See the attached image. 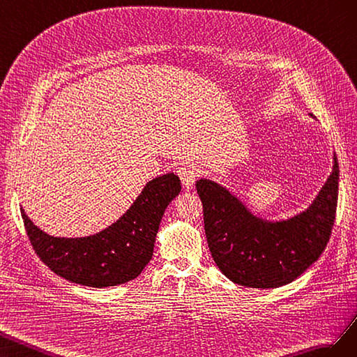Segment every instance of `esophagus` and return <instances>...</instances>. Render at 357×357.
<instances>
[{
    "label": "esophagus",
    "mask_w": 357,
    "mask_h": 357,
    "mask_svg": "<svg viewBox=\"0 0 357 357\" xmlns=\"http://www.w3.org/2000/svg\"><path fill=\"white\" fill-rule=\"evenodd\" d=\"M178 175L181 178L182 187H184L185 190H190L192 187V184H195V181H196L197 170L192 166H181L178 169Z\"/></svg>",
    "instance_id": "obj_1"
}]
</instances>
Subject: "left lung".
Listing matches in <instances>:
<instances>
[{
  "mask_svg": "<svg viewBox=\"0 0 357 357\" xmlns=\"http://www.w3.org/2000/svg\"><path fill=\"white\" fill-rule=\"evenodd\" d=\"M312 116V115H311ZM340 169L333 154L328 181L311 205L287 220L254 215L218 182H196L208 245L218 269L235 284L277 289L296 280L326 248L338 202Z\"/></svg>",
  "mask_w": 357,
  "mask_h": 357,
  "instance_id": "left-lung-1",
  "label": "left lung"
}]
</instances>
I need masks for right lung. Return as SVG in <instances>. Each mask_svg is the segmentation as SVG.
Wrapping results in <instances>:
<instances>
[{"instance_id": "right-lung-1", "label": "right lung", "mask_w": 357, "mask_h": 357, "mask_svg": "<svg viewBox=\"0 0 357 357\" xmlns=\"http://www.w3.org/2000/svg\"><path fill=\"white\" fill-rule=\"evenodd\" d=\"M179 192L181 181L175 173L157 176L118 221L84 238L50 236L22 208L20 213L34 251L50 271L80 286L103 289L139 277L152 259L165 211Z\"/></svg>"}]
</instances>
